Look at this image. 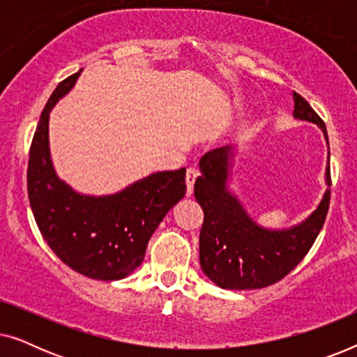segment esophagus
Returning <instances> with one entry per match:
<instances>
[{
  "label": "esophagus",
  "mask_w": 357,
  "mask_h": 357,
  "mask_svg": "<svg viewBox=\"0 0 357 357\" xmlns=\"http://www.w3.org/2000/svg\"><path fill=\"white\" fill-rule=\"evenodd\" d=\"M199 175V170L197 167H188L187 169V175H185V180H187V193L192 195L193 193V185L195 180Z\"/></svg>",
  "instance_id": "esophagus-1"
}]
</instances>
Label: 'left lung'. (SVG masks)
<instances>
[{"instance_id": "left-lung-1", "label": "left lung", "mask_w": 357, "mask_h": 357, "mask_svg": "<svg viewBox=\"0 0 357 357\" xmlns=\"http://www.w3.org/2000/svg\"><path fill=\"white\" fill-rule=\"evenodd\" d=\"M296 120L310 121L324 131L325 123L304 97L292 92ZM236 146L209 151L199 160L202 175L195 182V198L203 208L199 232V265L204 275L222 289H261L275 284L299 265L324 227L330 206V190L304 221L286 229L263 227L245 211L229 188ZM330 185V146L325 169Z\"/></svg>"}]
</instances>
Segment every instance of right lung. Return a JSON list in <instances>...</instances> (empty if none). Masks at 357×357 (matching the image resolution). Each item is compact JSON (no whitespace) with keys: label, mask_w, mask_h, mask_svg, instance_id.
I'll return each instance as SVG.
<instances>
[{"label":"right lung","mask_w":357,"mask_h":357,"mask_svg":"<svg viewBox=\"0 0 357 357\" xmlns=\"http://www.w3.org/2000/svg\"><path fill=\"white\" fill-rule=\"evenodd\" d=\"M81 71L56 86L38 120L29 154V202L43 238L63 263L92 280L116 281L141 265L151 236L185 197V167L154 172L102 197L76 192L58 177L48 139L50 112Z\"/></svg>","instance_id":"obj_1"}]
</instances>
